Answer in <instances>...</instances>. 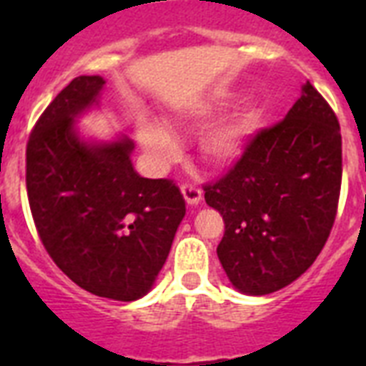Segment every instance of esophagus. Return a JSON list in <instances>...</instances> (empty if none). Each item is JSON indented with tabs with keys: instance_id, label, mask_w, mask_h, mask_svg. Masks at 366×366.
Here are the masks:
<instances>
[{
	"instance_id": "1",
	"label": "esophagus",
	"mask_w": 366,
	"mask_h": 366,
	"mask_svg": "<svg viewBox=\"0 0 366 366\" xmlns=\"http://www.w3.org/2000/svg\"><path fill=\"white\" fill-rule=\"evenodd\" d=\"M180 192H182L184 199H186V203H188L189 207L199 205L201 197H203V192H201L199 188H195L194 184H182V186H180Z\"/></svg>"
}]
</instances>
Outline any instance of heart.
<instances>
[{"label": "heart", "mask_w": 366, "mask_h": 366, "mask_svg": "<svg viewBox=\"0 0 366 366\" xmlns=\"http://www.w3.org/2000/svg\"><path fill=\"white\" fill-rule=\"evenodd\" d=\"M214 112H217L214 104H197L180 114V117L186 122H205L214 116ZM252 119H254V112L250 106H244L241 110L229 114L228 117L207 127L197 142L201 157L212 167L232 165L234 161L239 159L244 142L249 138ZM137 138L155 169H163L177 157V138L163 123L144 117L137 123Z\"/></svg>", "instance_id": "obj_1"}]
</instances>
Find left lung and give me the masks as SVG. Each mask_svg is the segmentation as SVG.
Masks as SVG:
<instances>
[{
  "instance_id": "obj_1",
  "label": "left lung",
  "mask_w": 366,
  "mask_h": 366,
  "mask_svg": "<svg viewBox=\"0 0 366 366\" xmlns=\"http://www.w3.org/2000/svg\"><path fill=\"white\" fill-rule=\"evenodd\" d=\"M342 184V134L312 83L283 122L264 129L232 171L205 186L224 218L218 260L235 289L272 295L300 277L329 239Z\"/></svg>"
}]
</instances>
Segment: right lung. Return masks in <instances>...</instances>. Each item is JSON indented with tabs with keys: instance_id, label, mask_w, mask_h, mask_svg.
I'll list each match as a JSON object with an SVG mask.
<instances>
[{
	"instance_id": "add662e5",
	"label": "right lung",
	"mask_w": 366,
	"mask_h": 366,
	"mask_svg": "<svg viewBox=\"0 0 366 366\" xmlns=\"http://www.w3.org/2000/svg\"><path fill=\"white\" fill-rule=\"evenodd\" d=\"M104 85L79 76L47 106L26 146V189L54 264L91 295L132 302L154 287L186 203L172 180L134 171L132 140L79 134Z\"/></svg>"
}]
</instances>
